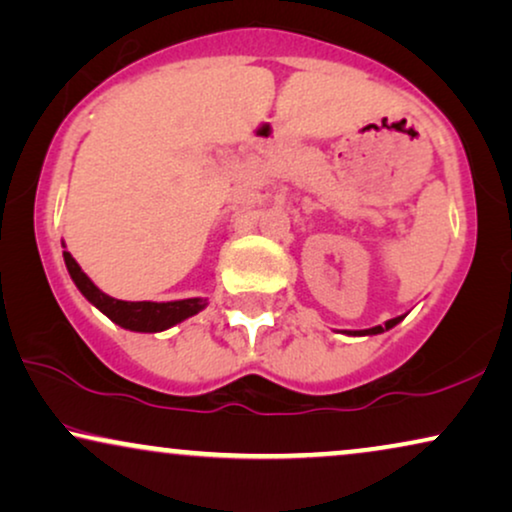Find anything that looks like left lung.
<instances>
[{"label": "left lung", "mask_w": 512, "mask_h": 512, "mask_svg": "<svg viewBox=\"0 0 512 512\" xmlns=\"http://www.w3.org/2000/svg\"><path fill=\"white\" fill-rule=\"evenodd\" d=\"M400 320H403V316H398V318H391V320H386L384 325H377V327H370V330H356V332H346V335H358V337H365V335H381V332H386V330H391L393 325H398Z\"/></svg>", "instance_id": "obj_1"}]
</instances>
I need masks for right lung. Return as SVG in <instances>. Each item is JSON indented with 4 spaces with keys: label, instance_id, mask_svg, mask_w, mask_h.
Masks as SVG:
<instances>
[{
    "label": "right lung",
    "instance_id": "obj_1",
    "mask_svg": "<svg viewBox=\"0 0 512 512\" xmlns=\"http://www.w3.org/2000/svg\"><path fill=\"white\" fill-rule=\"evenodd\" d=\"M65 267L70 271L74 285H77L81 295L91 302L95 309H100L105 316L126 330L133 332H161L168 330L189 316L203 311L208 306V299L192 297V299H177V302H124V299H114L102 292L91 278H88L77 260L70 252H63Z\"/></svg>",
    "mask_w": 512,
    "mask_h": 512
}]
</instances>
